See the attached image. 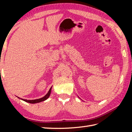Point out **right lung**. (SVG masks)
I'll return each instance as SVG.
<instances>
[{"label": "right lung", "instance_id": "right-lung-1", "mask_svg": "<svg viewBox=\"0 0 132 132\" xmlns=\"http://www.w3.org/2000/svg\"><path fill=\"white\" fill-rule=\"evenodd\" d=\"M52 86L51 87V88H50V89L49 90L48 92L44 96H43V97L40 98V99H34V100H27V99H22V98H20L19 97H18V98H19L20 99H21L22 100L24 101V102H27V103H29L30 104H35V103H40L41 102H44V101L46 100V99H47L49 98V97L50 96V94H51V91H52Z\"/></svg>", "mask_w": 132, "mask_h": 132}]
</instances>
